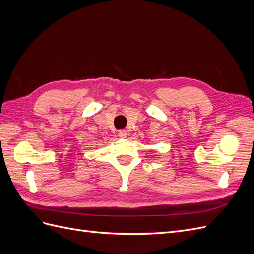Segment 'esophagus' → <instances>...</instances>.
Segmentation results:
<instances>
[{
  "label": "esophagus",
  "mask_w": 254,
  "mask_h": 254,
  "mask_svg": "<svg viewBox=\"0 0 254 254\" xmlns=\"http://www.w3.org/2000/svg\"><path fill=\"white\" fill-rule=\"evenodd\" d=\"M127 131H126V130H120V131H119V136L120 137H126L127 136Z\"/></svg>",
  "instance_id": "34e87169"
}]
</instances>
